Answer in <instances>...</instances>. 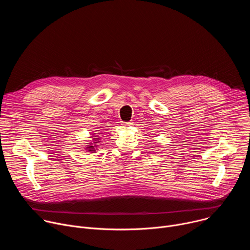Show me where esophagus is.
Masks as SVG:
<instances>
[{
	"mask_svg": "<svg viewBox=\"0 0 250 250\" xmlns=\"http://www.w3.org/2000/svg\"><path fill=\"white\" fill-rule=\"evenodd\" d=\"M132 124L130 122H122V125L124 126H130Z\"/></svg>",
	"mask_w": 250,
	"mask_h": 250,
	"instance_id": "34e87169",
	"label": "esophagus"
}]
</instances>
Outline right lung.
Returning <instances> with one entry per match:
<instances>
[{"instance_id": "obj_1", "label": "right lung", "mask_w": 250, "mask_h": 250, "mask_svg": "<svg viewBox=\"0 0 250 250\" xmlns=\"http://www.w3.org/2000/svg\"><path fill=\"white\" fill-rule=\"evenodd\" d=\"M88 148H90V149H93V148H94V147H93V146H89V147H88ZM90 151H91V150H90Z\"/></svg>"}]
</instances>
